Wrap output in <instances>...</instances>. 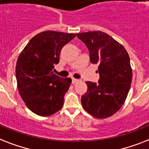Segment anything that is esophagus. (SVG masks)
Returning <instances> with one entry per match:
<instances>
[{
	"label": "esophagus",
	"mask_w": 149,
	"mask_h": 149,
	"mask_svg": "<svg viewBox=\"0 0 149 149\" xmlns=\"http://www.w3.org/2000/svg\"><path fill=\"white\" fill-rule=\"evenodd\" d=\"M79 81V79H74V78L72 79V83H73V84H75V83H77Z\"/></svg>",
	"instance_id": "1"
}]
</instances>
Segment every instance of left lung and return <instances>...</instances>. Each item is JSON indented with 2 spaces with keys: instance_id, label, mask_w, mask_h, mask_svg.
<instances>
[{
  "instance_id": "8db88e82",
  "label": "left lung",
  "mask_w": 149,
  "mask_h": 149,
  "mask_svg": "<svg viewBox=\"0 0 149 149\" xmlns=\"http://www.w3.org/2000/svg\"><path fill=\"white\" fill-rule=\"evenodd\" d=\"M89 51L90 62L98 64V83L87 81V92L82 95L84 109L93 116L106 118L123 106L129 93L132 71L126 49L102 31L77 33Z\"/></svg>"
}]
</instances>
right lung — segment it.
<instances>
[{
	"label": "right lung",
	"mask_w": 149,
	"mask_h": 149,
	"mask_svg": "<svg viewBox=\"0 0 149 149\" xmlns=\"http://www.w3.org/2000/svg\"><path fill=\"white\" fill-rule=\"evenodd\" d=\"M76 37L74 33L44 31L33 37L18 56L16 79L20 96L33 113L49 116L63 106L70 78L53 72L60 62L63 47Z\"/></svg>",
	"instance_id": "right-lung-1"
}]
</instances>
